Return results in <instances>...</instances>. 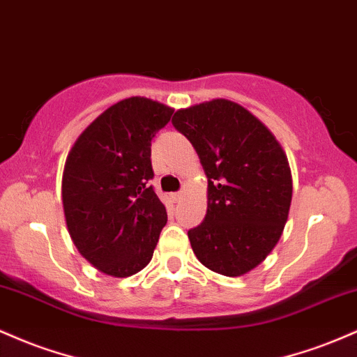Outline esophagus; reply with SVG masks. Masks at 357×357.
<instances>
[{
    "label": "esophagus",
    "mask_w": 357,
    "mask_h": 357,
    "mask_svg": "<svg viewBox=\"0 0 357 357\" xmlns=\"http://www.w3.org/2000/svg\"><path fill=\"white\" fill-rule=\"evenodd\" d=\"M181 198H183V191H179V193H172V199H174V202H179Z\"/></svg>",
    "instance_id": "obj_1"
}]
</instances>
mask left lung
<instances>
[{
	"label": "left lung",
	"mask_w": 357,
	"mask_h": 357,
	"mask_svg": "<svg viewBox=\"0 0 357 357\" xmlns=\"http://www.w3.org/2000/svg\"><path fill=\"white\" fill-rule=\"evenodd\" d=\"M172 125L208 178L205 220L188 230L195 256L213 273L242 276L269 256L288 220L287 154L257 116L223 98L178 109Z\"/></svg>",
	"instance_id": "obj_1"
}]
</instances>
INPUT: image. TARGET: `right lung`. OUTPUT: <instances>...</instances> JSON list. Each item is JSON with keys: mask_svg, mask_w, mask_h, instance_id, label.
Segmentation results:
<instances>
[{"mask_svg": "<svg viewBox=\"0 0 357 357\" xmlns=\"http://www.w3.org/2000/svg\"><path fill=\"white\" fill-rule=\"evenodd\" d=\"M172 112L151 98H125L84 128L66 159L62 205L69 236L81 256L108 276L146 268L167 222L149 181L151 142Z\"/></svg>", "mask_w": 357, "mask_h": 357, "instance_id": "obj_1", "label": "right lung"}]
</instances>
